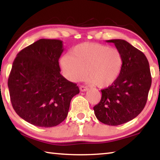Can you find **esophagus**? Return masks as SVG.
I'll use <instances>...</instances> for the list:
<instances>
[{
    "mask_svg": "<svg viewBox=\"0 0 160 160\" xmlns=\"http://www.w3.org/2000/svg\"><path fill=\"white\" fill-rule=\"evenodd\" d=\"M80 90L81 92H85L87 90H88V88H87V87H85V86H80Z\"/></svg>",
    "mask_w": 160,
    "mask_h": 160,
    "instance_id": "obj_1",
    "label": "esophagus"
}]
</instances>
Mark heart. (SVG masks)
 I'll use <instances>...</instances> for the list:
<instances>
[{"label":"heart","mask_w":160,"mask_h":160,"mask_svg":"<svg viewBox=\"0 0 160 160\" xmlns=\"http://www.w3.org/2000/svg\"><path fill=\"white\" fill-rule=\"evenodd\" d=\"M63 76L71 82H78L88 75L89 83L107 88L117 80L123 66L122 53L118 48L95 43L77 45L70 54L61 58Z\"/></svg>","instance_id":"b5f03b06"}]
</instances>
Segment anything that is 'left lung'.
<instances>
[{"label": "left lung", "mask_w": 160, "mask_h": 160, "mask_svg": "<svg viewBox=\"0 0 160 160\" xmlns=\"http://www.w3.org/2000/svg\"><path fill=\"white\" fill-rule=\"evenodd\" d=\"M107 42L113 43L122 53V69L117 80L101 90V100L93 109L102 123L118 126L131 121L144 109L152 78L148 61L142 51L123 39Z\"/></svg>", "instance_id": "obj_1"}]
</instances>
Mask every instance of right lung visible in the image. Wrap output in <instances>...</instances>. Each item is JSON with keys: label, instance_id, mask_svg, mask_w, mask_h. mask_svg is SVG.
<instances>
[{"label": "right lung", "instance_id": "1", "mask_svg": "<svg viewBox=\"0 0 160 160\" xmlns=\"http://www.w3.org/2000/svg\"><path fill=\"white\" fill-rule=\"evenodd\" d=\"M63 50L61 40L41 39L13 61L8 81L10 100L18 115L32 125L49 128L63 122L72 98L80 92L77 84L60 73Z\"/></svg>", "mask_w": 160, "mask_h": 160}]
</instances>
